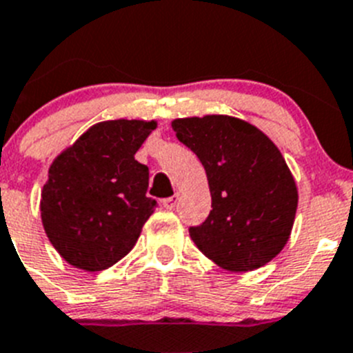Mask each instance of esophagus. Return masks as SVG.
Instances as JSON below:
<instances>
[{"mask_svg":"<svg viewBox=\"0 0 353 353\" xmlns=\"http://www.w3.org/2000/svg\"><path fill=\"white\" fill-rule=\"evenodd\" d=\"M177 202H179V196H177V195H172V196H169V199L161 200V204H163V208L169 209V211H172V209L176 208Z\"/></svg>","mask_w":353,"mask_h":353,"instance_id":"esophagus-1","label":"esophagus"}]
</instances>
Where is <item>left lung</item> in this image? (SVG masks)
<instances>
[{"mask_svg": "<svg viewBox=\"0 0 353 353\" xmlns=\"http://www.w3.org/2000/svg\"><path fill=\"white\" fill-rule=\"evenodd\" d=\"M176 137L208 174L211 212L190 236L200 252L228 271H253L290 237L297 188L279 149L237 117L176 119Z\"/></svg>", "mask_w": 353, "mask_h": 353, "instance_id": "1", "label": "left lung"}]
</instances>
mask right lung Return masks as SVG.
Wrapping results in <instances>:
<instances>
[{"label":"right lung","instance_id":"right-lung-1","mask_svg":"<svg viewBox=\"0 0 353 353\" xmlns=\"http://www.w3.org/2000/svg\"><path fill=\"white\" fill-rule=\"evenodd\" d=\"M154 121L116 119L91 126L49 169L42 223L68 263L103 271L135 246L157 200L145 196L149 169L135 160Z\"/></svg>","mask_w":353,"mask_h":353}]
</instances>
